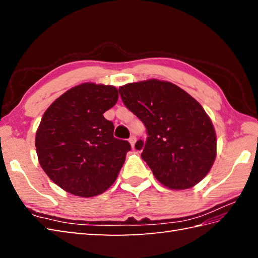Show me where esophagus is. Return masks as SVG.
Segmentation results:
<instances>
[{"instance_id":"esophagus-1","label":"esophagus","mask_w":258,"mask_h":258,"mask_svg":"<svg viewBox=\"0 0 258 258\" xmlns=\"http://www.w3.org/2000/svg\"><path fill=\"white\" fill-rule=\"evenodd\" d=\"M128 141H130L131 145H132V147H133V149H134L135 143H136V136H135V135H132V136H131V138L128 139Z\"/></svg>"}]
</instances>
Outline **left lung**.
<instances>
[{
  "instance_id": "1",
  "label": "left lung",
  "mask_w": 258,
  "mask_h": 258,
  "mask_svg": "<svg viewBox=\"0 0 258 258\" xmlns=\"http://www.w3.org/2000/svg\"><path fill=\"white\" fill-rule=\"evenodd\" d=\"M124 105L145 125L136 150L155 178L171 189L200 183L216 157V134L204 108L169 82L147 80L118 89Z\"/></svg>"
}]
</instances>
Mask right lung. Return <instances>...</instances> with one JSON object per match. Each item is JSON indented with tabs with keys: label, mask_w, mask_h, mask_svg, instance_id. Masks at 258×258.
Returning <instances> with one entry per match:
<instances>
[{
	"label": "right lung",
	"mask_w": 258,
	"mask_h": 258,
	"mask_svg": "<svg viewBox=\"0 0 258 258\" xmlns=\"http://www.w3.org/2000/svg\"><path fill=\"white\" fill-rule=\"evenodd\" d=\"M117 98L114 86L84 83L65 92L43 115L35 138L38 162L68 193L96 196L116 179L131 145L114 138V125L103 114Z\"/></svg>",
	"instance_id": "add662e5"
}]
</instances>
